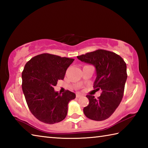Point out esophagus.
I'll return each mask as SVG.
<instances>
[{
  "label": "esophagus",
  "mask_w": 148,
  "mask_h": 148,
  "mask_svg": "<svg viewBox=\"0 0 148 148\" xmlns=\"http://www.w3.org/2000/svg\"><path fill=\"white\" fill-rule=\"evenodd\" d=\"M82 97V95H81L79 93H76V97L77 98H79V97Z\"/></svg>",
  "instance_id": "1"
}]
</instances>
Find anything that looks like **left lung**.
<instances>
[{
	"label": "left lung",
	"mask_w": 148,
	"mask_h": 148,
	"mask_svg": "<svg viewBox=\"0 0 148 148\" xmlns=\"http://www.w3.org/2000/svg\"><path fill=\"white\" fill-rule=\"evenodd\" d=\"M77 58L95 67L97 77L93 87L97 91H102L98 99L86 95L89 104L84 108V114L92 120H105L115 111L123 96L127 78L126 63L115 53L103 49L87 53Z\"/></svg>",
	"instance_id": "8db88e82"
}]
</instances>
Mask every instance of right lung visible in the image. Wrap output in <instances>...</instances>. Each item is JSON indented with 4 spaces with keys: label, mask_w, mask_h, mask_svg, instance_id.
<instances>
[{
    "label": "right lung",
    "mask_w": 148,
    "mask_h": 148,
    "mask_svg": "<svg viewBox=\"0 0 148 148\" xmlns=\"http://www.w3.org/2000/svg\"><path fill=\"white\" fill-rule=\"evenodd\" d=\"M74 59L43 53L31 58L22 72V90L28 107L35 117L45 123L54 124L66 117L68 103L76 94L60 93L54 86L63 80Z\"/></svg>",
    "instance_id": "right-lung-1"
}]
</instances>
